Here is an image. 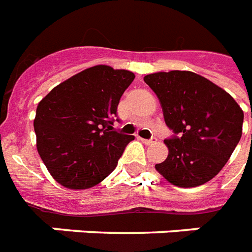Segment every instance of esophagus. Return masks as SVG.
Returning a JSON list of instances; mask_svg holds the SVG:
<instances>
[{"mask_svg": "<svg viewBox=\"0 0 252 252\" xmlns=\"http://www.w3.org/2000/svg\"><path fill=\"white\" fill-rule=\"evenodd\" d=\"M142 142L146 144V145H150V144H154V142L157 141V137H152V138H141Z\"/></svg>", "mask_w": 252, "mask_h": 252, "instance_id": "34e87169", "label": "esophagus"}]
</instances>
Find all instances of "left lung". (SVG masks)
<instances>
[{
    "instance_id": "8db88e82",
    "label": "left lung",
    "mask_w": 252,
    "mask_h": 252,
    "mask_svg": "<svg viewBox=\"0 0 252 252\" xmlns=\"http://www.w3.org/2000/svg\"><path fill=\"white\" fill-rule=\"evenodd\" d=\"M144 81L157 94L166 126L168 156L156 168L178 187H197L225 166L242 136L243 111L226 91L186 70L148 74ZM252 118V115H251Z\"/></svg>"
}]
</instances>
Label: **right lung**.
<instances>
[{
	"label": "right lung",
	"mask_w": 252,
	"mask_h": 252,
	"mask_svg": "<svg viewBox=\"0 0 252 252\" xmlns=\"http://www.w3.org/2000/svg\"><path fill=\"white\" fill-rule=\"evenodd\" d=\"M133 80L129 70L96 65L64 81L37 104V152L61 186L94 187L118 166L134 136L111 126L119 120V102Z\"/></svg>",
	"instance_id": "1"
}]
</instances>
